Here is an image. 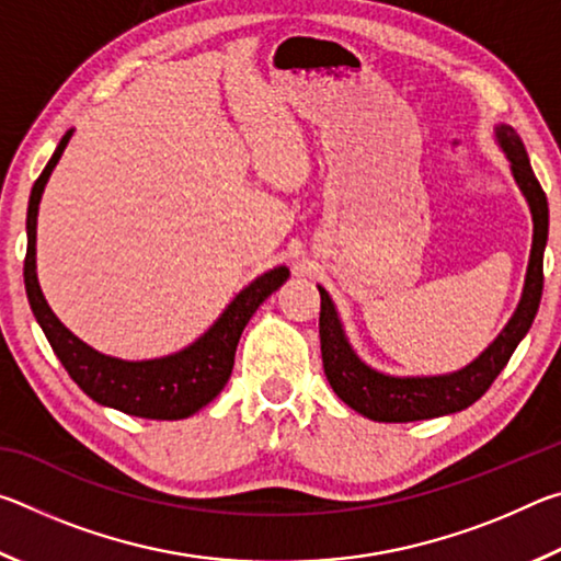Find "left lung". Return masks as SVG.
Listing matches in <instances>:
<instances>
[{"mask_svg":"<svg viewBox=\"0 0 561 561\" xmlns=\"http://www.w3.org/2000/svg\"><path fill=\"white\" fill-rule=\"evenodd\" d=\"M495 140L502 153L510 160L512 178L525 195L531 213V250L525 274V287L522 297L510 317L505 329L497 339L470 360L468 366L453 374L440 376H391L376 371L360 360L351 346V341L341 324V317L331 301L329 291L319 287L321 294V314H319V339H321V360H324L327 381L334 393L356 413L371 417L378 423H411L425 421V417H438L448 413L465 411L478 398L488 391L492 381L507 366L510 356L522 339L527 336L531 321L537 317L539 299L545 287V247L549 234V205L547 195L535 170L529 165L527 150L517 130L507 123H497Z\"/></svg>","mask_w":561,"mask_h":561,"instance_id":"left-lung-1","label":"left lung"}]
</instances>
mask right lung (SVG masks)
Wrapping results in <instances>:
<instances>
[{
    "mask_svg": "<svg viewBox=\"0 0 561 561\" xmlns=\"http://www.w3.org/2000/svg\"><path fill=\"white\" fill-rule=\"evenodd\" d=\"M73 128L66 130L54 156L42 175L36 178L26 210V260H24V287L26 299L39 321L42 331L49 339L54 354L59 356L66 371L83 393L101 405L116 408L121 413L150 417V421H180L201 411L230 381L234 366V351L240 336L260 304L277 291L289 279V270L274 267L247 284L227 309L217 317L215 324L193 344L175 354L126 360L106 356L81 341L66 329L44 299V291L36 277V215L44 187L49 183L51 170L59 163L64 148L69 146Z\"/></svg>",
    "mask_w": 561,
    "mask_h": 561,
    "instance_id": "right-lung-1",
    "label": "right lung"
}]
</instances>
